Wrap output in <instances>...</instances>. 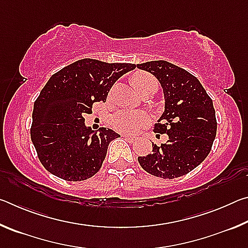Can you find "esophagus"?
I'll list each match as a JSON object with an SVG mask.
<instances>
[{"instance_id": "esophagus-1", "label": "esophagus", "mask_w": 248, "mask_h": 248, "mask_svg": "<svg viewBox=\"0 0 248 248\" xmlns=\"http://www.w3.org/2000/svg\"><path fill=\"white\" fill-rule=\"evenodd\" d=\"M124 138H125V139H127L129 142H133L134 140H136V138L132 137V136H129V134H125Z\"/></svg>"}]
</instances>
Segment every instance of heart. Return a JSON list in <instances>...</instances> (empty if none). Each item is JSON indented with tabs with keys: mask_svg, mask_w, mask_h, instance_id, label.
<instances>
[{
	"mask_svg": "<svg viewBox=\"0 0 248 248\" xmlns=\"http://www.w3.org/2000/svg\"><path fill=\"white\" fill-rule=\"evenodd\" d=\"M153 78L149 74H138L134 78L133 82L136 84L137 89L148 82L149 79ZM150 116L144 111L131 110V109H121L117 111L116 114L111 117V124L117 131L119 132H128V133H136L142 129L144 125L149 123Z\"/></svg>",
	"mask_w": 248,
	"mask_h": 248,
	"instance_id": "obj_1",
	"label": "heart"
}]
</instances>
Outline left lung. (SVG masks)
I'll return each mask as SVG.
<instances>
[{
  "mask_svg": "<svg viewBox=\"0 0 248 248\" xmlns=\"http://www.w3.org/2000/svg\"><path fill=\"white\" fill-rule=\"evenodd\" d=\"M161 83L164 112L154 131L166 133V143L152 142V153L139 156L142 169L156 177L173 179L189 173L204 161L217 134L212 99L199 79L188 71L164 60L137 64Z\"/></svg>",
  "mask_w": 248,
  "mask_h": 248,
  "instance_id": "obj_1",
  "label": "left lung"
}]
</instances>
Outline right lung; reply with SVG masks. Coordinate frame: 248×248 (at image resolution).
Returning <instances> with one entry per match:
<instances>
[{"label":"right lung","instance_id":"1","mask_svg":"<svg viewBox=\"0 0 248 248\" xmlns=\"http://www.w3.org/2000/svg\"><path fill=\"white\" fill-rule=\"evenodd\" d=\"M132 63L82 59L53 74L33 104L31 137L41 164L69 182L91 178L100 170L109 143L120 137L111 129L85 124L94 102H106L119 78Z\"/></svg>","mask_w":248,"mask_h":248}]
</instances>
